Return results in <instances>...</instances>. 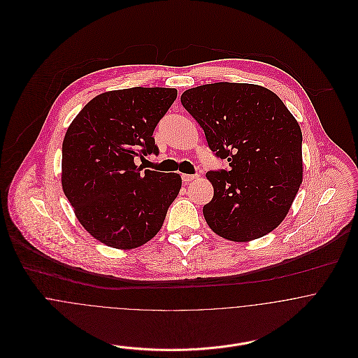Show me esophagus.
<instances>
[{
	"label": "esophagus",
	"mask_w": 358,
	"mask_h": 358,
	"mask_svg": "<svg viewBox=\"0 0 358 358\" xmlns=\"http://www.w3.org/2000/svg\"><path fill=\"white\" fill-rule=\"evenodd\" d=\"M197 178H199V175H189V173H183V175H182V180H183L185 183H189V182L197 179Z\"/></svg>",
	"instance_id": "34e87169"
}]
</instances>
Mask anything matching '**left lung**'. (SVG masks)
I'll return each instance as SVG.
<instances>
[{
  "label": "left lung",
  "instance_id": "8db88e82",
  "mask_svg": "<svg viewBox=\"0 0 358 358\" xmlns=\"http://www.w3.org/2000/svg\"><path fill=\"white\" fill-rule=\"evenodd\" d=\"M180 102L204 129L208 146L229 171H209L213 197L208 226L244 243L273 231L302 183V131L287 106L254 84L215 83L187 90Z\"/></svg>",
  "mask_w": 358,
  "mask_h": 358
}]
</instances>
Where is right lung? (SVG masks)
<instances>
[{"instance_id": "1", "label": "right lung", "mask_w": 358, "mask_h": 358, "mask_svg": "<svg viewBox=\"0 0 358 358\" xmlns=\"http://www.w3.org/2000/svg\"><path fill=\"white\" fill-rule=\"evenodd\" d=\"M175 88H128L98 95L77 114L62 145V187L84 229L117 250L138 248L159 231L182 187L179 173L135 165L158 154L153 132Z\"/></svg>"}]
</instances>
